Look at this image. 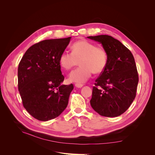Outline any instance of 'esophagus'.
<instances>
[{"label": "esophagus", "instance_id": "34e87169", "mask_svg": "<svg viewBox=\"0 0 155 155\" xmlns=\"http://www.w3.org/2000/svg\"><path fill=\"white\" fill-rule=\"evenodd\" d=\"M83 86V85H82V84H79V83L75 84V87H77V88H81Z\"/></svg>", "mask_w": 155, "mask_h": 155}]
</instances>
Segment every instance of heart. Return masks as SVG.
I'll return each instance as SVG.
<instances>
[{"mask_svg":"<svg viewBox=\"0 0 155 155\" xmlns=\"http://www.w3.org/2000/svg\"><path fill=\"white\" fill-rule=\"evenodd\" d=\"M80 63L81 66L69 74L70 81L78 83L86 82L92 72L100 74L108 63L107 50L87 40L75 42L72 45V52L64 51L60 55L59 63L63 68L70 70Z\"/></svg>","mask_w":155,"mask_h":155,"instance_id":"obj_1","label":"heart"}]
</instances>
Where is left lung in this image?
Masks as SVG:
<instances>
[{
	"label": "left lung",
	"instance_id": "obj_1",
	"mask_svg": "<svg viewBox=\"0 0 155 155\" xmlns=\"http://www.w3.org/2000/svg\"><path fill=\"white\" fill-rule=\"evenodd\" d=\"M101 43L108 63L92 88V109L101 116H118L129 109L137 94L138 74L131 51L120 41L107 35L89 36Z\"/></svg>",
	"mask_w": 155,
	"mask_h": 155
}]
</instances>
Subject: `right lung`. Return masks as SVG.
<instances>
[{"mask_svg": "<svg viewBox=\"0 0 155 155\" xmlns=\"http://www.w3.org/2000/svg\"><path fill=\"white\" fill-rule=\"evenodd\" d=\"M71 37L47 39L27 50L18 67V88L23 106L35 119L57 118L68 105L74 85H61L59 57Z\"/></svg>", "mask_w": 155, "mask_h": 155, "instance_id": "obj_1", "label": "right lung"}]
</instances>
